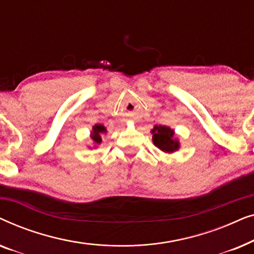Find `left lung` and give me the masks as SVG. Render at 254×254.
I'll return each mask as SVG.
<instances>
[{"label": "left lung", "instance_id": "8db88e82", "mask_svg": "<svg viewBox=\"0 0 254 254\" xmlns=\"http://www.w3.org/2000/svg\"><path fill=\"white\" fill-rule=\"evenodd\" d=\"M152 134V142L159 150L165 154H172L180 149L179 138L176 136L175 130L168 126H155L150 130Z\"/></svg>", "mask_w": 254, "mask_h": 254}]
</instances>
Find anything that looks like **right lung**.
<instances>
[{"label": "right lung", "mask_w": 254, "mask_h": 254, "mask_svg": "<svg viewBox=\"0 0 254 254\" xmlns=\"http://www.w3.org/2000/svg\"><path fill=\"white\" fill-rule=\"evenodd\" d=\"M107 133L106 128L103 126V125H95V126L92 127L91 131H90V138H91L92 141V144H93V148H97L98 145L102 143V138L104 135H105ZM90 149H92L91 147H89Z\"/></svg>", "instance_id": "right-lung-1"}]
</instances>
